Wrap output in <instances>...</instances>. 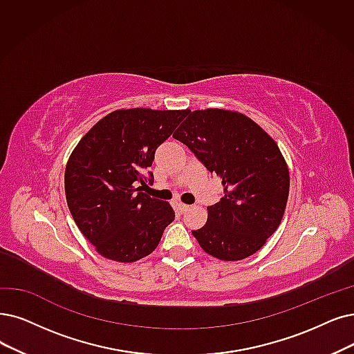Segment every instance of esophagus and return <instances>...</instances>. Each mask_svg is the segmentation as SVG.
Segmentation results:
<instances>
[{"label": "esophagus", "instance_id": "1", "mask_svg": "<svg viewBox=\"0 0 354 354\" xmlns=\"http://www.w3.org/2000/svg\"><path fill=\"white\" fill-rule=\"evenodd\" d=\"M177 207H178V210H180V212H186V210H189V207H190V206H189V205H185V203H178V205H177Z\"/></svg>", "mask_w": 354, "mask_h": 354}]
</instances>
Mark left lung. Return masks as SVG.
Returning a JSON list of instances; mask_svg holds the SVG:
<instances>
[{"instance_id": "left-lung-1", "label": "left lung", "mask_w": 354, "mask_h": 354, "mask_svg": "<svg viewBox=\"0 0 354 354\" xmlns=\"http://www.w3.org/2000/svg\"><path fill=\"white\" fill-rule=\"evenodd\" d=\"M173 136L222 180L221 201L192 231L197 243L223 261L252 256L276 232L289 197V168L274 139L243 113L223 109L190 111Z\"/></svg>"}]
</instances>
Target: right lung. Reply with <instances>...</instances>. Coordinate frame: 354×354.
I'll list each match as a JSON object with an SVG mask.
<instances>
[{
    "label": "right lung",
    "instance_id": "1",
    "mask_svg": "<svg viewBox=\"0 0 354 354\" xmlns=\"http://www.w3.org/2000/svg\"><path fill=\"white\" fill-rule=\"evenodd\" d=\"M186 115L189 109L115 110L98 120L71 153L65 168L66 203L82 235L104 259L133 263L149 256L174 221L171 205L149 197L138 185H145L155 151Z\"/></svg>",
    "mask_w": 354,
    "mask_h": 354
}]
</instances>
